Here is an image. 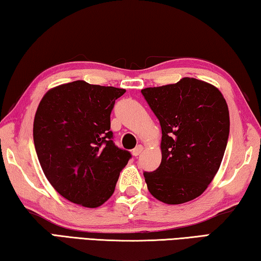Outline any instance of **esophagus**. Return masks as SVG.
Returning a JSON list of instances; mask_svg holds the SVG:
<instances>
[{"mask_svg":"<svg viewBox=\"0 0 261 261\" xmlns=\"http://www.w3.org/2000/svg\"><path fill=\"white\" fill-rule=\"evenodd\" d=\"M144 147L141 146V145H138V146H136L134 149H132V154H134V156H138L139 154L143 152Z\"/></svg>","mask_w":261,"mask_h":261,"instance_id":"obj_1","label":"esophagus"}]
</instances>
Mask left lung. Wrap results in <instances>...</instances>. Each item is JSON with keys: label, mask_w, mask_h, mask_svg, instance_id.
Instances as JSON below:
<instances>
[{"label": "left lung", "mask_w": 261, "mask_h": 261, "mask_svg": "<svg viewBox=\"0 0 261 261\" xmlns=\"http://www.w3.org/2000/svg\"><path fill=\"white\" fill-rule=\"evenodd\" d=\"M141 94L161 125L162 160L144 171L148 191L165 204H183L199 197L218 173L226 151L229 110L218 88L196 78Z\"/></svg>", "instance_id": "left-lung-1"}]
</instances>
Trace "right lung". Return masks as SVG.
<instances>
[{"mask_svg": "<svg viewBox=\"0 0 261 261\" xmlns=\"http://www.w3.org/2000/svg\"><path fill=\"white\" fill-rule=\"evenodd\" d=\"M123 88L76 81L48 91L34 117L35 152L47 179L65 199L99 207L114 193L131 153L117 147L110 114Z\"/></svg>", "mask_w": 261, "mask_h": 261, "instance_id": "1", "label": "right lung"}]
</instances>
